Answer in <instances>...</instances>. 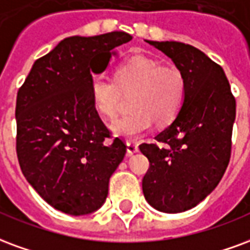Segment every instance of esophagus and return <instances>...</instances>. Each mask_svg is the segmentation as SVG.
I'll return each mask as SVG.
<instances>
[{
  "instance_id": "esophagus-1",
  "label": "esophagus",
  "mask_w": 250,
  "mask_h": 250,
  "mask_svg": "<svg viewBox=\"0 0 250 250\" xmlns=\"http://www.w3.org/2000/svg\"><path fill=\"white\" fill-rule=\"evenodd\" d=\"M136 153H138V146L137 144L134 143H126V156L127 157H130V156H133V154H136Z\"/></svg>"
}]
</instances>
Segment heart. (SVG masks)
I'll list each match as a JSON object with an SVG mask.
<instances>
[{
  "instance_id": "heart-1",
  "label": "heart",
  "mask_w": 250,
  "mask_h": 250,
  "mask_svg": "<svg viewBox=\"0 0 250 250\" xmlns=\"http://www.w3.org/2000/svg\"><path fill=\"white\" fill-rule=\"evenodd\" d=\"M116 81L105 76L92 78L93 105L103 117L114 118L118 112L121 92L134 93L132 114L110 124L116 137L137 140L154 123L167 124L177 116L185 98V80L176 67H163L147 57H134L121 63Z\"/></svg>"
}]
</instances>
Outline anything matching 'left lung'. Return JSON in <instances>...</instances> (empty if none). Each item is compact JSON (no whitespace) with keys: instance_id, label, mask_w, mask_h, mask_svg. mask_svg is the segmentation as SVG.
Masks as SVG:
<instances>
[{"instance_id":"obj_1","label":"left lung","mask_w":250,"mask_h":250,"mask_svg":"<svg viewBox=\"0 0 250 250\" xmlns=\"http://www.w3.org/2000/svg\"><path fill=\"white\" fill-rule=\"evenodd\" d=\"M146 42L181 72L185 98L172 124L156 136L160 145L140 146L150 163L143 192L160 212L181 213L205 200L227 170L236 100L222 67L205 53L176 41Z\"/></svg>"}]
</instances>
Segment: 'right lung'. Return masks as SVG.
<instances>
[{"mask_svg": "<svg viewBox=\"0 0 250 250\" xmlns=\"http://www.w3.org/2000/svg\"><path fill=\"white\" fill-rule=\"evenodd\" d=\"M132 36H73L33 63L17 93V157L23 176L54 209L85 216L103 207L109 178L125 157L120 138L93 105V74L106 70L114 49Z\"/></svg>", "mask_w": 250, "mask_h": 250, "instance_id": "add662e5", "label": "right lung"}]
</instances>
